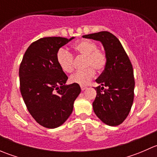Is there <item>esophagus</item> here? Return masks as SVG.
<instances>
[{"instance_id": "esophagus-1", "label": "esophagus", "mask_w": 157, "mask_h": 157, "mask_svg": "<svg viewBox=\"0 0 157 157\" xmlns=\"http://www.w3.org/2000/svg\"><path fill=\"white\" fill-rule=\"evenodd\" d=\"M80 87H81V90H86V89H87L86 86H81Z\"/></svg>"}]
</instances>
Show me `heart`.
Instances as JSON below:
<instances>
[{
  "label": "heart",
  "instance_id": "b5f03b06",
  "mask_svg": "<svg viewBox=\"0 0 157 157\" xmlns=\"http://www.w3.org/2000/svg\"><path fill=\"white\" fill-rule=\"evenodd\" d=\"M74 50L78 55L85 57L84 67L87 68L77 71L70 77V82L85 86L93 79L95 71L99 72L105 68L106 64V55L98 49L96 42L90 40H82L74 45ZM57 62L64 72L71 73L74 69V57L65 48H61L56 55Z\"/></svg>",
  "mask_w": 157,
  "mask_h": 157
}]
</instances>
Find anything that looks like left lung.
<instances>
[{"label": "left lung", "mask_w": 157, "mask_h": 157, "mask_svg": "<svg viewBox=\"0 0 157 157\" xmlns=\"http://www.w3.org/2000/svg\"><path fill=\"white\" fill-rule=\"evenodd\" d=\"M99 41L106 55V64L96 83V96L93 108L105 124L117 126L127 118L134 101V79L132 64L120 41L107 31L83 36Z\"/></svg>", "instance_id": "left-lung-1"}]
</instances>
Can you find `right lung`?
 I'll return each instance as SVG.
<instances>
[{
	"label": "right lung",
	"mask_w": 157,
	"mask_h": 157,
	"mask_svg": "<svg viewBox=\"0 0 157 157\" xmlns=\"http://www.w3.org/2000/svg\"><path fill=\"white\" fill-rule=\"evenodd\" d=\"M45 37L33 42L19 70L20 92L28 111L40 125L55 128L64 124L80 94L77 83L66 85L68 77L58 65L60 48L74 39Z\"/></svg>",
	"instance_id": "add662e5"
}]
</instances>
